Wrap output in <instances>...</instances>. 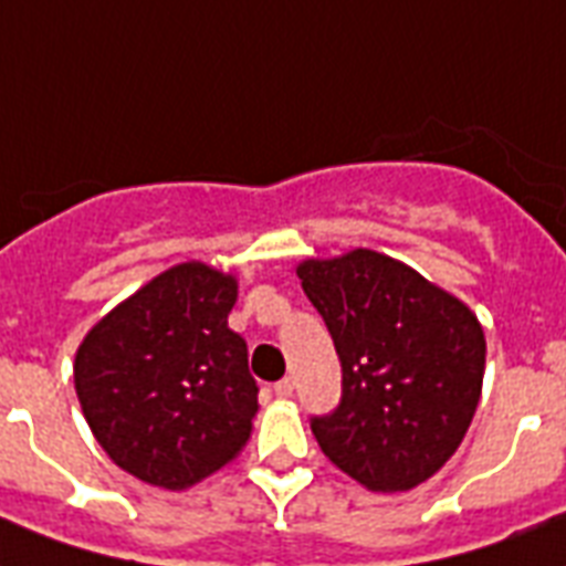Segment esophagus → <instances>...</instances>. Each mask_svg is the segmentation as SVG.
<instances>
[{"mask_svg":"<svg viewBox=\"0 0 566 566\" xmlns=\"http://www.w3.org/2000/svg\"><path fill=\"white\" fill-rule=\"evenodd\" d=\"M274 392H277L280 398H292V392H295V380L292 378H283L274 384Z\"/></svg>","mask_w":566,"mask_h":566,"instance_id":"obj_1","label":"esophagus"}]
</instances>
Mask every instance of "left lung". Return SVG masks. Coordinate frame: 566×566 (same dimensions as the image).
Masks as SVG:
<instances>
[{
    "label": "left lung",
    "instance_id": "left-lung-1",
    "mask_svg": "<svg viewBox=\"0 0 566 566\" xmlns=\"http://www.w3.org/2000/svg\"><path fill=\"white\" fill-rule=\"evenodd\" d=\"M297 277L343 363L339 405L310 419L322 451L380 493L431 479L479 407L488 352L479 318L413 269L363 248L301 262Z\"/></svg>",
    "mask_w": 566,
    "mask_h": 566
}]
</instances>
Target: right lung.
<instances>
[{"label": "right lung", "mask_w": 566, "mask_h": 566, "mask_svg": "<svg viewBox=\"0 0 566 566\" xmlns=\"http://www.w3.org/2000/svg\"><path fill=\"white\" fill-rule=\"evenodd\" d=\"M233 304V277L182 262L115 306L78 345V405L120 470L182 490L244 449L260 387L248 345L227 327Z\"/></svg>", "instance_id": "obj_1"}]
</instances>
